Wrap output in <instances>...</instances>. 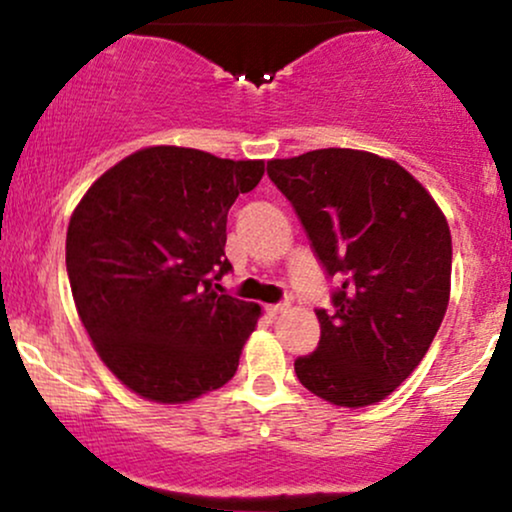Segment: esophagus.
<instances>
[{
    "instance_id": "esophagus-1",
    "label": "esophagus",
    "mask_w": 512,
    "mask_h": 512,
    "mask_svg": "<svg viewBox=\"0 0 512 512\" xmlns=\"http://www.w3.org/2000/svg\"><path fill=\"white\" fill-rule=\"evenodd\" d=\"M286 308H289V305H286V303H276V305H267V315H269V317H276V315L286 313Z\"/></svg>"
}]
</instances>
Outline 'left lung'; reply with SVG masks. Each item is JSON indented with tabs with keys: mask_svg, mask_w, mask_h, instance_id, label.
<instances>
[{
	"mask_svg": "<svg viewBox=\"0 0 512 512\" xmlns=\"http://www.w3.org/2000/svg\"><path fill=\"white\" fill-rule=\"evenodd\" d=\"M267 175L339 279L334 308L315 310L320 344L293 363L298 380L337 407L380 402L419 366L448 310V221L414 175L368 151L274 158Z\"/></svg>",
	"mask_w": 512,
	"mask_h": 512,
	"instance_id": "8db88e82",
	"label": "left lung"
}]
</instances>
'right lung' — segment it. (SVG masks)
Here are the masks:
<instances>
[{"label": "right lung", "mask_w": 512, "mask_h": 512, "mask_svg": "<svg viewBox=\"0 0 512 512\" xmlns=\"http://www.w3.org/2000/svg\"><path fill=\"white\" fill-rule=\"evenodd\" d=\"M264 161L149 146L88 187L67 228L76 313L110 373L149 402L182 404L236 375L262 308L216 293L228 209Z\"/></svg>", "instance_id": "1"}]
</instances>
